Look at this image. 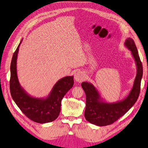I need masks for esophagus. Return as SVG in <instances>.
<instances>
[{
    "label": "esophagus",
    "mask_w": 148,
    "mask_h": 148,
    "mask_svg": "<svg viewBox=\"0 0 148 148\" xmlns=\"http://www.w3.org/2000/svg\"><path fill=\"white\" fill-rule=\"evenodd\" d=\"M74 78H75V81L78 83H82L85 79L83 73L80 71H78L75 73Z\"/></svg>",
    "instance_id": "obj_1"
}]
</instances>
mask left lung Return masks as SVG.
I'll use <instances>...</instances> for the list:
<instances>
[{
	"label": "left lung",
	"mask_w": 148,
	"mask_h": 148,
	"mask_svg": "<svg viewBox=\"0 0 148 148\" xmlns=\"http://www.w3.org/2000/svg\"><path fill=\"white\" fill-rule=\"evenodd\" d=\"M125 44L132 51L137 66V74L133 87L127 97L122 101L114 104L103 102L99 100V93L93 85L88 82L82 83L86 94L85 119L89 122L97 126H106L114 123L130 109L140 95L143 77L142 62L133 39L128 38Z\"/></svg>",
	"instance_id": "left-lung-1"
}]
</instances>
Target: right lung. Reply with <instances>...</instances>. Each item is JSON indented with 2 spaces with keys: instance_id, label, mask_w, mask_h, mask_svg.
<instances>
[{
  "instance_id": "1",
  "label": "right lung",
  "mask_w": 148,
  "mask_h": 148,
  "mask_svg": "<svg viewBox=\"0 0 148 148\" xmlns=\"http://www.w3.org/2000/svg\"><path fill=\"white\" fill-rule=\"evenodd\" d=\"M21 41L13 53L10 65V90L12 97L22 112L33 122L39 123L52 122L60 114L62 98L73 87V77H65L59 80L50 95L45 99L29 96L21 88L16 74V58Z\"/></svg>"
}]
</instances>
